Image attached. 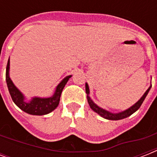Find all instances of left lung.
<instances>
[{"label":"left lung","instance_id":"1","mask_svg":"<svg viewBox=\"0 0 157 157\" xmlns=\"http://www.w3.org/2000/svg\"><path fill=\"white\" fill-rule=\"evenodd\" d=\"M151 87V85L149 86V88L147 90V91L144 93V94L142 96L140 99H139L136 103H134L133 106H131L130 107H129L128 109L124 110L123 112H118V113H112L111 112H108L107 110L103 109L102 107H98V105L95 104V103H94V101L92 100L90 97V88H89L88 84L86 83V92L87 94V100H88V103L90 105V107L92 110H93L94 112H95L96 113H98L99 116H101L102 117L105 118V119L107 120H111V121H118V120H121L124 119V118H126V117H129V116H131L133 113L136 112L137 110L139 109L140 106L142 105V103H144V99L147 95V94H148L149 90H150V89Z\"/></svg>","mask_w":157,"mask_h":157}]
</instances>
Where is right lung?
I'll list each match as a JSON object with an SVG mask.
<instances>
[{
    "instance_id": "add662e5",
    "label": "right lung",
    "mask_w": 157,
    "mask_h": 157,
    "mask_svg": "<svg viewBox=\"0 0 157 157\" xmlns=\"http://www.w3.org/2000/svg\"><path fill=\"white\" fill-rule=\"evenodd\" d=\"M71 77V75H70L63 79L61 82L56 86L54 94L51 97H49V98L33 97L31 98V100L27 101L25 96L14 86V84L13 83V81H11L10 77V59L6 66V80L12 100L21 110H23V112L30 115H35V116H43V115L48 114L53 112L59 106L62 91L63 90L67 82L68 81L69 78Z\"/></svg>"
}]
</instances>
